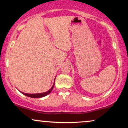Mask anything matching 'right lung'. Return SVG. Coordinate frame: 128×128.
<instances>
[{"label": "right lung", "instance_id": "obj_1", "mask_svg": "<svg viewBox=\"0 0 128 128\" xmlns=\"http://www.w3.org/2000/svg\"><path fill=\"white\" fill-rule=\"evenodd\" d=\"M54 85H55V83L54 84V85H53L52 87L50 89L49 91H48V92H42V93H38V94H27V93H24V92H22V93H23V94L25 95V96H28V97H30V98H42V97L46 96V95L49 94L50 92H52L53 88H54Z\"/></svg>", "mask_w": 128, "mask_h": 128}]
</instances>
